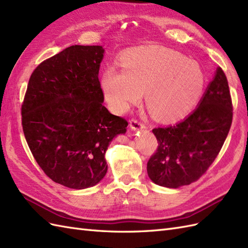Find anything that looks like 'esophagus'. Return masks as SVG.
Wrapping results in <instances>:
<instances>
[{
	"label": "esophagus",
	"instance_id": "1",
	"mask_svg": "<svg viewBox=\"0 0 248 248\" xmlns=\"http://www.w3.org/2000/svg\"><path fill=\"white\" fill-rule=\"evenodd\" d=\"M129 125H130V128L134 130H139L145 127V123L142 122L141 120H138V119H131Z\"/></svg>",
	"mask_w": 248,
	"mask_h": 248
}]
</instances>
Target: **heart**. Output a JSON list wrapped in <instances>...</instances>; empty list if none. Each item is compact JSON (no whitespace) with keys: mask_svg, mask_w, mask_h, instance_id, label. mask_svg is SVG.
<instances>
[{"mask_svg":"<svg viewBox=\"0 0 248 248\" xmlns=\"http://www.w3.org/2000/svg\"><path fill=\"white\" fill-rule=\"evenodd\" d=\"M122 67H108L101 81L105 99L118 112L125 111L145 92V103L154 117L178 120L188 113L204 87L200 65L163 47L126 52Z\"/></svg>","mask_w":248,"mask_h":248,"instance_id":"obj_1","label":"heart"}]
</instances>
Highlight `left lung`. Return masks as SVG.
I'll return each mask as SVG.
<instances>
[{"mask_svg": "<svg viewBox=\"0 0 248 248\" xmlns=\"http://www.w3.org/2000/svg\"><path fill=\"white\" fill-rule=\"evenodd\" d=\"M232 122L227 78L218 68L196 109L176 125L153 129L158 148L147 162L154 183L178 188L200 179L213 164Z\"/></svg>", "mask_w": 248, "mask_h": 248, "instance_id": "obj_1", "label": "left lung"}]
</instances>
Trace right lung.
Listing matches in <instances>:
<instances>
[{
    "instance_id": "right-lung-1",
    "label": "right lung",
    "mask_w": 248,
    "mask_h": 248,
    "mask_svg": "<svg viewBox=\"0 0 248 248\" xmlns=\"http://www.w3.org/2000/svg\"><path fill=\"white\" fill-rule=\"evenodd\" d=\"M102 46L75 45L37 66L22 103V126L42 170L58 184L83 189L107 172L105 152L128 122L103 105Z\"/></svg>"
}]
</instances>
